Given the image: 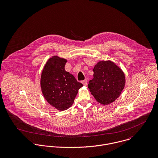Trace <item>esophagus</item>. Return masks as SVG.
<instances>
[{
	"mask_svg": "<svg viewBox=\"0 0 158 158\" xmlns=\"http://www.w3.org/2000/svg\"><path fill=\"white\" fill-rule=\"evenodd\" d=\"M82 83H83L85 86H86V85H87V80L86 79V80H85L84 81H82Z\"/></svg>",
	"mask_w": 158,
	"mask_h": 158,
	"instance_id": "1",
	"label": "esophagus"
}]
</instances>
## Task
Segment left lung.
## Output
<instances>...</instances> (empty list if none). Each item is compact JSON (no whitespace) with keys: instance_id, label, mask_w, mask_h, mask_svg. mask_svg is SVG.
Instances as JSON below:
<instances>
[{"instance_id":"1","label":"left lung","mask_w":158,"mask_h":158,"mask_svg":"<svg viewBox=\"0 0 158 158\" xmlns=\"http://www.w3.org/2000/svg\"><path fill=\"white\" fill-rule=\"evenodd\" d=\"M94 78L88 88L91 94L100 104L107 105L120 95L125 85L123 70L112 61H100L93 69Z\"/></svg>"}]
</instances>
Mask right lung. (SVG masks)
<instances>
[{
    "instance_id": "obj_1",
    "label": "right lung",
    "mask_w": 158,
    "mask_h": 158,
    "mask_svg": "<svg viewBox=\"0 0 158 158\" xmlns=\"http://www.w3.org/2000/svg\"><path fill=\"white\" fill-rule=\"evenodd\" d=\"M67 60L53 56L46 62L41 76V88L47 102L59 111H64L73 103L79 89L83 85L65 70Z\"/></svg>"
}]
</instances>
